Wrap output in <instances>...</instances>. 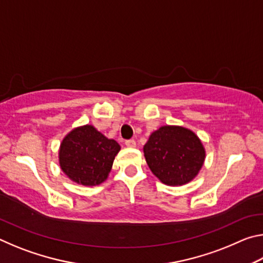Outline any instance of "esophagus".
Listing matches in <instances>:
<instances>
[{
  "instance_id": "obj_1",
  "label": "esophagus",
  "mask_w": 263,
  "mask_h": 263,
  "mask_svg": "<svg viewBox=\"0 0 263 263\" xmlns=\"http://www.w3.org/2000/svg\"><path fill=\"white\" fill-rule=\"evenodd\" d=\"M125 145L127 147H136V140L135 139H130V140H126L125 141Z\"/></svg>"
}]
</instances>
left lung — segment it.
Segmentation results:
<instances>
[{"label": "left lung", "mask_w": 263, "mask_h": 263, "mask_svg": "<svg viewBox=\"0 0 263 263\" xmlns=\"http://www.w3.org/2000/svg\"><path fill=\"white\" fill-rule=\"evenodd\" d=\"M144 155L149 169L162 183L176 186L189 183L197 176L205 160V149L189 128L166 125L149 136Z\"/></svg>", "instance_id": "obj_1"}]
</instances>
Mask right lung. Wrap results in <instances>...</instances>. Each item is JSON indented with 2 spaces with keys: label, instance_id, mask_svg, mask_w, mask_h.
Masks as SVG:
<instances>
[{
  "label": "right lung",
  "instance_id": "right-lung-1",
  "mask_svg": "<svg viewBox=\"0 0 263 263\" xmlns=\"http://www.w3.org/2000/svg\"><path fill=\"white\" fill-rule=\"evenodd\" d=\"M119 151L117 141L108 139L92 125L75 127L60 144V168L75 183L99 185L108 179Z\"/></svg>",
  "mask_w": 263,
  "mask_h": 263
}]
</instances>
